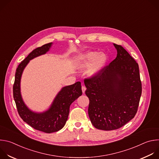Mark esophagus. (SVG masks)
Listing matches in <instances>:
<instances>
[{"mask_svg":"<svg viewBox=\"0 0 159 159\" xmlns=\"http://www.w3.org/2000/svg\"><path fill=\"white\" fill-rule=\"evenodd\" d=\"M85 90H86V87H85L84 85H82V93H85Z\"/></svg>","mask_w":159,"mask_h":159,"instance_id":"34e87169","label":"esophagus"}]
</instances>
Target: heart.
<instances>
[{
	"label": "heart",
	"instance_id": "heart-1",
	"mask_svg": "<svg viewBox=\"0 0 159 159\" xmlns=\"http://www.w3.org/2000/svg\"><path fill=\"white\" fill-rule=\"evenodd\" d=\"M106 61L107 56L105 53L96 51L90 52L82 57L80 66L82 69H87L92 66L90 74H96L102 69Z\"/></svg>",
	"mask_w": 159,
	"mask_h": 159
}]
</instances>
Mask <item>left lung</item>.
<instances>
[{
  "label": "left lung",
  "instance_id": "left-lung-1",
  "mask_svg": "<svg viewBox=\"0 0 159 159\" xmlns=\"http://www.w3.org/2000/svg\"><path fill=\"white\" fill-rule=\"evenodd\" d=\"M114 46L116 58L84 79L90 121L106 131L118 129L134 117L142 90L139 64L121 45Z\"/></svg>",
  "mask_w": 159,
  "mask_h": 159
}]
</instances>
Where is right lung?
I'll use <instances>...</instances> for the list:
<instances>
[{
    "label": "right lung",
    "mask_w": 159,
    "mask_h": 159,
    "mask_svg": "<svg viewBox=\"0 0 159 159\" xmlns=\"http://www.w3.org/2000/svg\"><path fill=\"white\" fill-rule=\"evenodd\" d=\"M52 44H45L34 49L20 63L16 69L13 85V97L20 117L34 129L47 133L57 131L65 126L69 116L70 106L82 94L80 82L64 87L56 96L50 109L43 113L31 111L22 101L20 92V81L24 69L30 60L46 53Z\"/></svg>",
    "instance_id": "obj_1"
}]
</instances>
